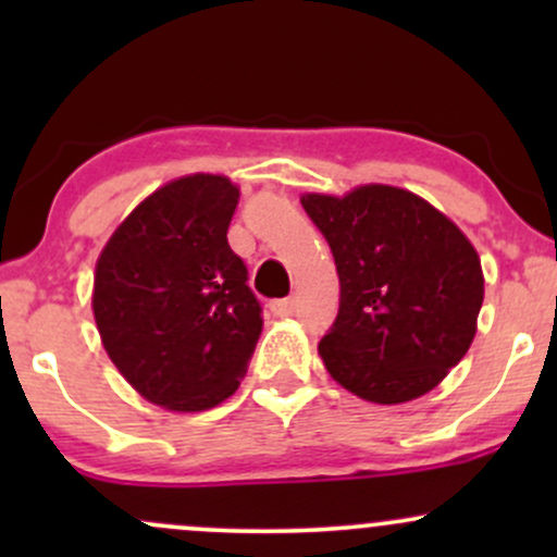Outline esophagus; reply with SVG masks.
Listing matches in <instances>:
<instances>
[{"label":"esophagus","mask_w":557,"mask_h":557,"mask_svg":"<svg viewBox=\"0 0 557 557\" xmlns=\"http://www.w3.org/2000/svg\"><path fill=\"white\" fill-rule=\"evenodd\" d=\"M293 311H296V298H283V300H274L272 304L274 317H290Z\"/></svg>","instance_id":"34e87169"}]
</instances>
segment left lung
I'll use <instances>...</instances> for the list:
<instances>
[{"label": "left lung", "instance_id": "8db88e82", "mask_svg": "<svg viewBox=\"0 0 557 557\" xmlns=\"http://www.w3.org/2000/svg\"><path fill=\"white\" fill-rule=\"evenodd\" d=\"M300 203L341 277V309L319 343L332 380L382 406L430 393L476 335V248L430 201L393 185L306 194Z\"/></svg>", "mask_w": 557, "mask_h": 557}]
</instances>
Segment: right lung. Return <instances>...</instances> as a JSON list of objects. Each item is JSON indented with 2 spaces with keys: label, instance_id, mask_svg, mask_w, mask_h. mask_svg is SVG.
I'll list each match as a JSON object with an SVG mask.
<instances>
[{
  "label": "right lung",
  "instance_id": "right-lung-1",
  "mask_svg": "<svg viewBox=\"0 0 557 557\" xmlns=\"http://www.w3.org/2000/svg\"><path fill=\"white\" fill-rule=\"evenodd\" d=\"M238 185L177 177L138 203L94 274V319L120 374L170 411H207L235 393L261 335V306L230 248Z\"/></svg>",
  "mask_w": 557,
  "mask_h": 557
}]
</instances>
